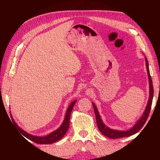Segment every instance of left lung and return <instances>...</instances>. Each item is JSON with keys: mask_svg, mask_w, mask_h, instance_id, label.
I'll list each match as a JSON object with an SVG mask.
<instances>
[{"mask_svg": "<svg viewBox=\"0 0 160 160\" xmlns=\"http://www.w3.org/2000/svg\"><path fill=\"white\" fill-rule=\"evenodd\" d=\"M145 64H146V68H147V72H148V80H149V88H150V94H149V99L148 102L147 104V106L145 107V112L143 113V114L141 116L136 123H135V125L132 127L129 130H127V131H118V130H113L107 127L105 124L103 122L102 120L101 116L99 115V113L98 110L97 109L96 105L94 104V102L92 103L93 107H94V113H95L96 116V120H97V127L99 130V131L102 132L103 135H104L105 136L108 138H110L112 139H116V138H125V137H128L131 136L136 133V132H138L140 129L142 128V126H144L145 123L147 121L148 117L149 116V113H150V109H151V106L152 103V98H153V94H154V90H153V85H152V78L150 74V70H149V65H148V59L146 57H145Z\"/></svg>", "mask_w": 160, "mask_h": 160, "instance_id": "left-lung-1", "label": "left lung"}]
</instances>
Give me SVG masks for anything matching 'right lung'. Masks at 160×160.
I'll use <instances>...</instances> for the list:
<instances>
[{"mask_svg": "<svg viewBox=\"0 0 160 160\" xmlns=\"http://www.w3.org/2000/svg\"><path fill=\"white\" fill-rule=\"evenodd\" d=\"M77 100H74L73 102H72L69 104L68 108V109L66 111V115H65V118L63 120V122L62 123L61 126L59 127L58 129H56V131L51 132V133L45 135V136H36V135H33L28 133V132H27L26 131H24V130L22 129L20 127H19L18 126V124L15 123L14 119L12 118V115L10 116H11L12 118V121L13 122V123L18 127V128L19 129V131H20L21 133L22 134L25 138H27L32 140V141H33L34 142L38 143V144H51V143L58 141V140H61L62 138L64 136L65 134L66 133V132L68 131V129L69 125H70V114H71L72 108H73Z\"/></svg>", "mask_w": 160, "mask_h": 160, "instance_id": "right-lung-1", "label": "right lung"}]
</instances>
